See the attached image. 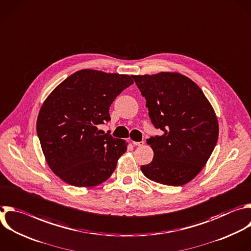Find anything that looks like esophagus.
<instances>
[{
  "mask_svg": "<svg viewBox=\"0 0 251 251\" xmlns=\"http://www.w3.org/2000/svg\"><path fill=\"white\" fill-rule=\"evenodd\" d=\"M133 143V145L134 146H138V147H142V146H144V141H141V142H135V141H133L132 142Z\"/></svg>",
  "mask_w": 251,
  "mask_h": 251,
  "instance_id": "1",
  "label": "esophagus"
}]
</instances>
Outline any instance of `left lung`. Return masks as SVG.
I'll return each instance as SVG.
<instances>
[{
  "mask_svg": "<svg viewBox=\"0 0 251 251\" xmlns=\"http://www.w3.org/2000/svg\"><path fill=\"white\" fill-rule=\"evenodd\" d=\"M132 77L147 100L151 123L163 132L147 141L153 158L141 171L154 182L184 185L203 170L217 144L215 110L201 89L182 74L160 72Z\"/></svg>",
  "mask_w": 251,
  "mask_h": 251,
  "instance_id": "1",
  "label": "left lung"
}]
</instances>
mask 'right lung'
<instances>
[{"label":"right lung","mask_w":251,"mask_h":251,"mask_svg":"<svg viewBox=\"0 0 251 251\" xmlns=\"http://www.w3.org/2000/svg\"><path fill=\"white\" fill-rule=\"evenodd\" d=\"M133 79L128 75L83 69L63 80L44 100L36 130L45 160L66 183L94 187L116 169L128 143L100 134L109 107Z\"/></svg>","instance_id":"right-lung-1"}]
</instances>
